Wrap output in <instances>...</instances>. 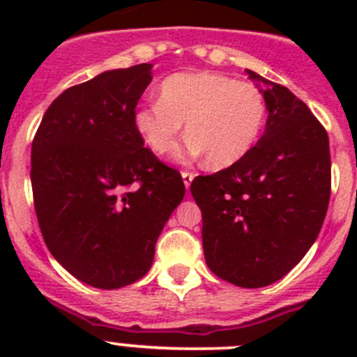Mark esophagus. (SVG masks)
Here are the masks:
<instances>
[{
  "mask_svg": "<svg viewBox=\"0 0 357 357\" xmlns=\"http://www.w3.org/2000/svg\"><path fill=\"white\" fill-rule=\"evenodd\" d=\"M182 178H184L185 188H189V185H191V182H193V178H195V173L189 172V169H184V172H182Z\"/></svg>",
  "mask_w": 357,
  "mask_h": 357,
  "instance_id": "34e87169",
  "label": "esophagus"
}]
</instances>
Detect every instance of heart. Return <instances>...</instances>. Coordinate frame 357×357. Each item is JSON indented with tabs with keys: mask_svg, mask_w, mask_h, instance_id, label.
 <instances>
[{
	"mask_svg": "<svg viewBox=\"0 0 357 357\" xmlns=\"http://www.w3.org/2000/svg\"><path fill=\"white\" fill-rule=\"evenodd\" d=\"M266 121L257 85L220 73H175L160 84L159 102L135 110V130L151 151L168 153L182 132L189 139L178 157L206 155L211 168H227L252 150Z\"/></svg>",
	"mask_w": 357,
	"mask_h": 357,
	"instance_id": "obj_1",
	"label": "heart"
}]
</instances>
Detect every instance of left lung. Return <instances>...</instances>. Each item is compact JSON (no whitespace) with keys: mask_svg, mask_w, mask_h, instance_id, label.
Returning a JSON list of instances; mask_svg holds the SVG:
<instances>
[{"mask_svg":"<svg viewBox=\"0 0 357 357\" xmlns=\"http://www.w3.org/2000/svg\"><path fill=\"white\" fill-rule=\"evenodd\" d=\"M263 85L268 119L247 155L198 175L191 195L202 211L211 272L241 288L280 280L311 248L331 197L329 135L284 85L247 69Z\"/></svg>","mask_w":357,"mask_h":357,"instance_id":"8db88e82","label":"left lung"}]
</instances>
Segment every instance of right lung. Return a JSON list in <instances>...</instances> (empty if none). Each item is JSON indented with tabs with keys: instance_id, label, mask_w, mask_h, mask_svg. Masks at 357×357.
I'll return each instance as SVG.
<instances>
[{
	"instance_id": "1",
	"label": "right lung",
	"mask_w": 357,
	"mask_h": 357,
	"mask_svg": "<svg viewBox=\"0 0 357 357\" xmlns=\"http://www.w3.org/2000/svg\"><path fill=\"white\" fill-rule=\"evenodd\" d=\"M150 69H112L66 89L31 143L44 243L71 275L100 289L128 286L150 270L160 230L185 193L178 169L135 130Z\"/></svg>"
}]
</instances>
